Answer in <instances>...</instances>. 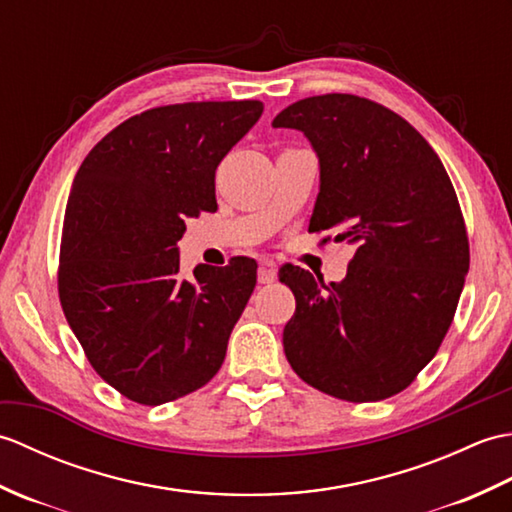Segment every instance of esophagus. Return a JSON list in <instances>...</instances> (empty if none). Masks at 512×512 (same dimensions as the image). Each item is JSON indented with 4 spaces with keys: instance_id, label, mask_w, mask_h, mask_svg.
Returning <instances> with one entry per match:
<instances>
[{
    "instance_id": "1",
    "label": "esophagus",
    "mask_w": 512,
    "mask_h": 512,
    "mask_svg": "<svg viewBox=\"0 0 512 512\" xmlns=\"http://www.w3.org/2000/svg\"><path fill=\"white\" fill-rule=\"evenodd\" d=\"M257 279H259V284H273V281L277 279V264L273 262V259H262V262H259Z\"/></svg>"
}]
</instances>
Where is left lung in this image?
Here are the masks:
<instances>
[{"instance_id": "8db88e82", "label": "left lung", "mask_w": 512, "mask_h": 512, "mask_svg": "<svg viewBox=\"0 0 512 512\" xmlns=\"http://www.w3.org/2000/svg\"><path fill=\"white\" fill-rule=\"evenodd\" d=\"M273 127L297 129L319 158L308 231L354 246L339 284L279 270L297 299L288 363L323 394L385 400L436 356L458 308L469 239L453 184L405 118L361 96H310Z\"/></svg>"}]
</instances>
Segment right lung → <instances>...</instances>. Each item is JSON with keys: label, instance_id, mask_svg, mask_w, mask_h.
<instances>
[{"label": "right lung", "instance_id": "obj_1", "mask_svg": "<svg viewBox=\"0 0 512 512\" xmlns=\"http://www.w3.org/2000/svg\"><path fill=\"white\" fill-rule=\"evenodd\" d=\"M264 112L259 101L156 107L83 160L65 206L59 297L99 376L156 407L217 374L257 281L255 259L180 277L187 220L215 211V169Z\"/></svg>", "mask_w": 512, "mask_h": 512}]
</instances>
